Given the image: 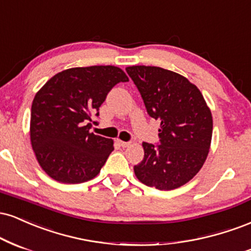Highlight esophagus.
<instances>
[{
    "instance_id": "1",
    "label": "esophagus",
    "mask_w": 251,
    "mask_h": 251,
    "mask_svg": "<svg viewBox=\"0 0 251 251\" xmlns=\"http://www.w3.org/2000/svg\"><path fill=\"white\" fill-rule=\"evenodd\" d=\"M119 143L122 148H126V147L130 146V142H125V141H119Z\"/></svg>"
}]
</instances>
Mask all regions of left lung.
I'll list each match as a JSON object with an SVG mask.
<instances>
[{
    "instance_id": "obj_1",
    "label": "left lung",
    "mask_w": 251,
    "mask_h": 251,
    "mask_svg": "<svg viewBox=\"0 0 251 251\" xmlns=\"http://www.w3.org/2000/svg\"><path fill=\"white\" fill-rule=\"evenodd\" d=\"M147 113L160 120V144L143 142L144 157L134 167L138 181L173 190L190 181L204 164L213 136V116L201 91L184 76L160 67L126 68Z\"/></svg>"
}]
</instances>
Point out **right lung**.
<instances>
[{"instance_id":"1","label":"right lung","mask_w":251,"mask_h":251,"mask_svg":"<svg viewBox=\"0 0 251 251\" xmlns=\"http://www.w3.org/2000/svg\"><path fill=\"white\" fill-rule=\"evenodd\" d=\"M129 78L120 68L91 66L56 74L31 104L30 141L47 175L61 183H83L97 176L114 141L90 132L108 93ZM96 123V122H94Z\"/></svg>"}]
</instances>
